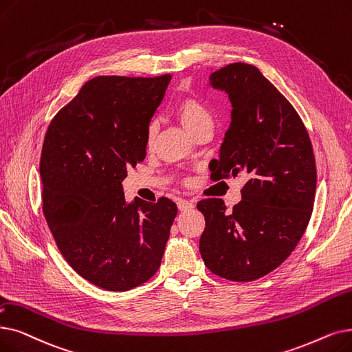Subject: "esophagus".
<instances>
[{"mask_svg":"<svg viewBox=\"0 0 352 352\" xmlns=\"http://www.w3.org/2000/svg\"><path fill=\"white\" fill-rule=\"evenodd\" d=\"M194 208V204L191 201H187V200H179L178 201V210L179 211H187V210H191Z\"/></svg>","mask_w":352,"mask_h":352,"instance_id":"esophagus-1","label":"esophagus"}]
</instances>
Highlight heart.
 <instances>
[{
	"instance_id": "1",
	"label": "heart",
	"mask_w": 352,
	"mask_h": 352,
	"mask_svg": "<svg viewBox=\"0 0 352 352\" xmlns=\"http://www.w3.org/2000/svg\"><path fill=\"white\" fill-rule=\"evenodd\" d=\"M173 113L175 118L181 122L182 126H184L191 135L198 132L203 128L212 126L214 119L207 106L198 100L197 98H182L179 99L173 108ZM157 135V126L155 124H151L146 129V146L151 148L152 144H154Z\"/></svg>"
}]
</instances>
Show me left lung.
I'll return each instance as SVG.
<instances>
[{
  "label": "left lung",
  "instance_id": "obj_1",
  "mask_svg": "<svg viewBox=\"0 0 352 352\" xmlns=\"http://www.w3.org/2000/svg\"><path fill=\"white\" fill-rule=\"evenodd\" d=\"M210 86L232 103L211 178L243 175L246 184L233 211L220 198L197 204L206 219L200 253L217 276L250 282L280 266L307 230L316 190L314 151L294 106L257 67L228 65L211 73Z\"/></svg>",
  "mask_w": 352,
  "mask_h": 352
}]
</instances>
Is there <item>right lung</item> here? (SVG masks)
<instances>
[{
  "instance_id": "add662e5",
  "label": "right lung",
  "mask_w": 352,
  "mask_h": 352,
  "mask_svg": "<svg viewBox=\"0 0 352 352\" xmlns=\"http://www.w3.org/2000/svg\"><path fill=\"white\" fill-rule=\"evenodd\" d=\"M171 74L98 76L45 133L43 211L60 253L82 278L124 292L160 269L177 216L168 198L125 200L122 182L146 155V129Z\"/></svg>"
}]
</instances>
